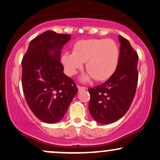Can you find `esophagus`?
Segmentation results:
<instances>
[{
	"label": "esophagus",
	"mask_w": 160,
	"mask_h": 160,
	"mask_svg": "<svg viewBox=\"0 0 160 160\" xmlns=\"http://www.w3.org/2000/svg\"><path fill=\"white\" fill-rule=\"evenodd\" d=\"M77 88H78L79 91H82V90H85L86 87H81V86H77Z\"/></svg>",
	"instance_id": "1"
}]
</instances>
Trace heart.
I'll return each mask as SVG.
<instances>
[{
	"label": "heart",
	"mask_w": 160,
	"mask_h": 160,
	"mask_svg": "<svg viewBox=\"0 0 160 160\" xmlns=\"http://www.w3.org/2000/svg\"><path fill=\"white\" fill-rule=\"evenodd\" d=\"M119 58V48L112 39L80 40L73 45V53L66 52L62 63L67 73L73 75L86 63L88 74L83 80L93 77L97 81L109 78L116 70Z\"/></svg>",
	"instance_id": "obj_1"
}]
</instances>
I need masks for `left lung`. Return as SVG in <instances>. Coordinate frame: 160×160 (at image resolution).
Listing matches in <instances>:
<instances>
[{
    "label": "left lung",
    "mask_w": 160,
    "mask_h": 160,
    "mask_svg": "<svg viewBox=\"0 0 160 160\" xmlns=\"http://www.w3.org/2000/svg\"><path fill=\"white\" fill-rule=\"evenodd\" d=\"M120 54L115 73L107 81L89 88V110L95 121L110 124L120 119L129 109L138 81V53L129 41L119 36Z\"/></svg>",
    "instance_id": "8db88e82"
}]
</instances>
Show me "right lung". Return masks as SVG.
I'll list each match as a JSON object with an SVG mask.
<instances>
[{"mask_svg":"<svg viewBox=\"0 0 160 160\" xmlns=\"http://www.w3.org/2000/svg\"><path fill=\"white\" fill-rule=\"evenodd\" d=\"M71 35L45 31L33 38L22 60V86L31 111L42 122L55 123L64 117L75 95L76 83L61 63L62 47Z\"/></svg>","mask_w":160,"mask_h":160,"instance_id":"right-lung-1","label":"right lung"}]
</instances>
